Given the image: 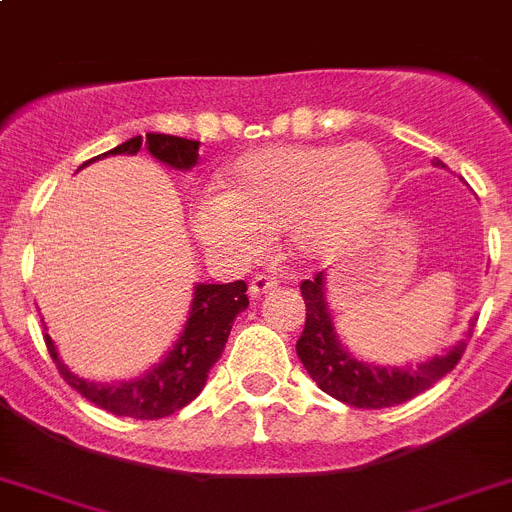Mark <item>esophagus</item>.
Segmentation results:
<instances>
[{"label":"esophagus","mask_w":512,"mask_h":512,"mask_svg":"<svg viewBox=\"0 0 512 512\" xmlns=\"http://www.w3.org/2000/svg\"><path fill=\"white\" fill-rule=\"evenodd\" d=\"M273 288H278V281H275V278H270V275H255L250 281V296L257 299V296L273 291Z\"/></svg>","instance_id":"obj_1"}]
</instances>
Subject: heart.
<instances>
[{
	"label": "heart",
	"mask_w": 512,
	"mask_h": 512,
	"mask_svg": "<svg viewBox=\"0 0 512 512\" xmlns=\"http://www.w3.org/2000/svg\"><path fill=\"white\" fill-rule=\"evenodd\" d=\"M221 195L190 208L198 242L219 260L242 265L286 237L301 260H324L379 211L389 170L368 144L265 146L239 157Z\"/></svg>",
	"instance_id": "1"
}]
</instances>
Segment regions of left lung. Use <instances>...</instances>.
Listing matches in <instances>:
<instances>
[{"label": "left lung", "instance_id": "obj_1", "mask_svg": "<svg viewBox=\"0 0 512 512\" xmlns=\"http://www.w3.org/2000/svg\"><path fill=\"white\" fill-rule=\"evenodd\" d=\"M435 164L443 162L438 159ZM301 296L306 304V324L296 342V353L319 389L350 407L381 410L407 402L451 373L466 350V340H459L443 355H433L417 366H376V363L358 361L335 332L327 306L324 273H319L314 281L301 283ZM474 324L477 317L469 322L466 337H471Z\"/></svg>", "mask_w": 512, "mask_h": 512}]
</instances>
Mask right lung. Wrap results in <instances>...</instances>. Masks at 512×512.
Here are the masks:
<instances>
[{"label": "right lung", "mask_w": 512, "mask_h": 512, "mask_svg": "<svg viewBox=\"0 0 512 512\" xmlns=\"http://www.w3.org/2000/svg\"><path fill=\"white\" fill-rule=\"evenodd\" d=\"M141 146L149 149V154L157 162L167 164L172 170L188 172L198 164L201 141L180 139V136H170V133H146V139L133 136V139L123 141L121 146L100 154V157L136 154ZM95 159L84 162L82 167L92 164ZM247 306H250V299H247V283L244 281L198 283L193 288L188 322L182 327L170 353L136 379L113 381V384L82 379L61 361L51 335H46V345L66 384L74 386L84 399H90L92 404L102 407L110 415L133 417V420H159V417L182 410L185 404H190L201 394L213 363L219 361L221 353H224L231 324H234L239 311H244Z\"/></svg>", "instance_id": "1"}]
</instances>
